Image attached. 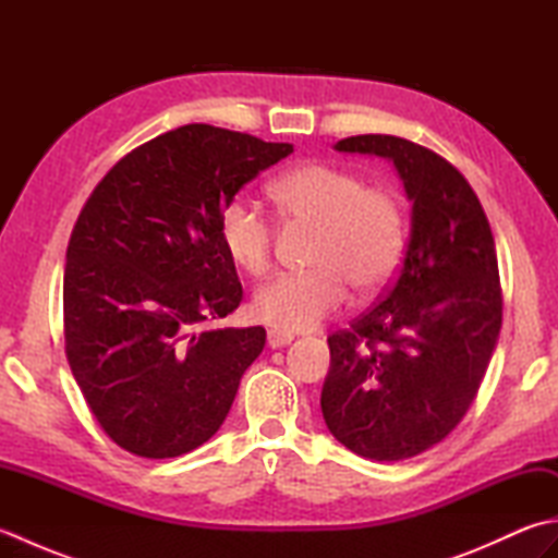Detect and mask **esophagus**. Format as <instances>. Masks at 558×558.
Returning <instances> with one entry per match:
<instances>
[{
  "label": "esophagus",
  "instance_id": "34e87169",
  "mask_svg": "<svg viewBox=\"0 0 558 558\" xmlns=\"http://www.w3.org/2000/svg\"><path fill=\"white\" fill-rule=\"evenodd\" d=\"M292 342V333H286V330H278V328H270L268 330V345L276 350V348H286Z\"/></svg>",
  "mask_w": 558,
  "mask_h": 558
}]
</instances>
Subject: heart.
Wrapping results in <instances>:
<instances>
[{
	"label": "heart",
	"instance_id": "obj_1",
	"mask_svg": "<svg viewBox=\"0 0 558 558\" xmlns=\"http://www.w3.org/2000/svg\"><path fill=\"white\" fill-rule=\"evenodd\" d=\"M278 213L292 225L316 228L312 270L270 280L252 300L256 322L286 333L316 328L348 300L386 288L400 268L408 218L396 189L369 184L360 172L328 162H304L270 184ZM218 234L225 254L246 276L260 278L272 266L276 228L252 201L230 198L220 210Z\"/></svg>",
	"mask_w": 558,
	"mask_h": 558
}]
</instances>
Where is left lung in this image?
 Listing matches in <instances>:
<instances>
[{"instance_id": "8db88e82", "label": "left lung", "mask_w": 558, "mask_h": 558, "mask_svg": "<svg viewBox=\"0 0 558 558\" xmlns=\"http://www.w3.org/2000/svg\"><path fill=\"white\" fill-rule=\"evenodd\" d=\"M336 148L393 160L412 230L393 286L328 336L322 412L352 453L405 460L444 441L477 396L501 330L499 260L477 194L438 153L386 134Z\"/></svg>"}]
</instances>
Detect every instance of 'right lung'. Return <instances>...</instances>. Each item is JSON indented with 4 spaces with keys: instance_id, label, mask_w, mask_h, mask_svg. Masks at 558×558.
<instances>
[{
    "instance_id": "obj_1",
    "label": "right lung",
    "mask_w": 558,
    "mask_h": 558,
    "mask_svg": "<svg viewBox=\"0 0 558 558\" xmlns=\"http://www.w3.org/2000/svg\"><path fill=\"white\" fill-rule=\"evenodd\" d=\"M290 153L186 124L126 153L81 208L64 268L66 360L100 429L129 453L177 458L228 417L266 330L204 328L244 294L220 210Z\"/></svg>"
}]
</instances>
